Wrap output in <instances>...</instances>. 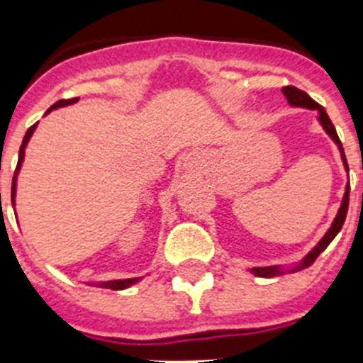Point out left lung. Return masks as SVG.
Listing matches in <instances>:
<instances>
[{"instance_id": "8db88e82", "label": "left lung", "mask_w": 363, "mask_h": 363, "mask_svg": "<svg viewBox=\"0 0 363 363\" xmlns=\"http://www.w3.org/2000/svg\"><path fill=\"white\" fill-rule=\"evenodd\" d=\"M282 94H284V98H286V101H288V105H290V107H301V109L315 111L316 121H318V124L322 125V130L326 131L328 135H330V139H332V141L337 145L339 154H341V160H343L345 169L349 171V165H347V158H345L343 145H341V141H339L337 131H335V128H333V124H332V121H330V116H328L326 109H324L322 105L316 104L315 99H311V96H307L303 90H299V88H296V86H284V88H282ZM349 190H350V184L347 182V186H345V196H343V199H341V207H339L337 215H335V218H333L332 226L328 228V232L324 233V238L316 242L315 247L311 248L309 252L305 254L303 258H301V262H298V264L292 265V267H282V265H269V267H252V269H250V273H252V275H256V277H264V279H273V277L286 275V273H296V271H301V269H305V267H309V265L313 264L316 258H318V254H320L322 250H324V248H326L328 245L333 241V238H335V235L341 232L345 218H347V211H349Z\"/></svg>"}]
</instances>
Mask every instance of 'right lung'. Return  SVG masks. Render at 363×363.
Segmentation results:
<instances>
[{"instance_id": "add662e5", "label": "right lung", "mask_w": 363, "mask_h": 363, "mask_svg": "<svg viewBox=\"0 0 363 363\" xmlns=\"http://www.w3.org/2000/svg\"><path fill=\"white\" fill-rule=\"evenodd\" d=\"M79 101V98H73V99H60L56 104L50 107V109L45 113H52L54 109H60V107H67V105H73ZM37 124H33L30 130L26 131L24 135V141H22V147L18 150V164H16V171H14V177H13V188H11V199H13V205H14V199H16V181H18V173H20V167H22V162H24V156H26V147H28V143H30L31 135H33V131H35ZM1 196V194H0ZM143 277H135V279H116V281H104V282H88L90 286H98V288H107V290H125V288L133 286L135 282L141 281Z\"/></svg>"}]
</instances>
